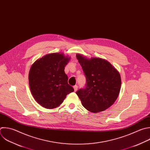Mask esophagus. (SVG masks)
Instances as JSON below:
<instances>
[{"instance_id":"esophagus-1","label":"esophagus","mask_w":150,"mask_h":150,"mask_svg":"<svg viewBox=\"0 0 150 150\" xmlns=\"http://www.w3.org/2000/svg\"><path fill=\"white\" fill-rule=\"evenodd\" d=\"M78 86L77 85H75V86H74V91H75V92H76V91L78 90Z\"/></svg>"}]
</instances>
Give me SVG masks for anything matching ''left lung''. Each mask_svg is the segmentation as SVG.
I'll list each match as a JSON object with an SVG mask.
<instances>
[{
  "mask_svg": "<svg viewBox=\"0 0 150 150\" xmlns=\"http://www.w3.org/2000/svg\"><path fill=\"white\" fill-rule=\"evenodd\" d=\"M76 58L86 79L85 88L76 92L82 105L93 113L105 111L119 95L121 85L120 73L105 59H89L79 54H76Z\"/></svg>",
  "mask_w": 150,
  "mask_h": 150,
  "instance_id": "left-lung-1",
  "label": "left lung"
}]
</instances>
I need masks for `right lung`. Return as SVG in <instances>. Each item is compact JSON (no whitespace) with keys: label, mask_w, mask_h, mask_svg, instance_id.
I'll list each match as a JSON object with an SVG mask.
<instances>
[{"label":"right lung","mask_w":150,"mask_h":150,"mask_svg":"<svg viewBox=\"0 0 150 150\" xmlns=\"http://www.w3.org/2000/svg\"><path fill=\"white\" fill-rule=\"evenodd\" d=\"M70 59L63 53L49 54L37 59L31 66L29 72L30 91L42 107L55 108L63 103L68 94L74 92L64 71Z\"/></svg>","instance_id":"1"}]
</instances>
